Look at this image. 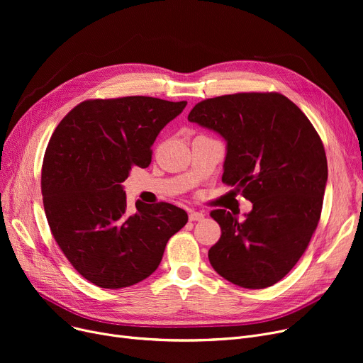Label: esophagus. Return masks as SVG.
Instances as JSON below:
<instances>
[{
  "label": "esophagus",
  "instance_id": "obj_1",
  "mask_svg": "<svg viewBox=\"0 0 363 363\" xmlns=\"http://www.w3.org/2000/svg\"><path fill=\"white\" fill-rule=\"evenodd\" d=\"M204 216H206V215H204L203 212H191V213L188 215V218H189V220H191V222H193V220H203Z\"/></svg>",
  "mask_w": 363,
  "mask_h": 363
}]
</instances>
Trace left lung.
Masks as SVG:
<instances>
[{
	"label": "left lung",
	"mask_w": 363,
	"mask_h": 363,
	"mask_svg": "<svg viewBox=\"0 0 363 363\" xmlns=\"http://www.w3.org/2000/svg\"><path fill=\"white\" fill-rule=\"evenodd\" d=\"M188 121L226 141L222 182L253 203L242 220L223 208L211 213L222 235L208 260L240 287H271L298 262L320 218L328 164L318 132L278 92L208 99Z\"/></svg>",
	"instance_id": "left-lung-1"
}]
</instances>
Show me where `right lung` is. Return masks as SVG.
Instances as JSON below:
<instances>
[{
  "label": "right lung",
  "mask_w": 363,
  "mask_h": 363,
  "mask_svg": "<svg viewBox=\"0 0 363 363\" xmlns=\"http://www.w3.org/2000/svg\"><path fill=\"white\" fill-rule=\"evenodd\" d=\"M186 101L152 97L88 100L55 128L43 163V201L62 252L85 279L123 289L155 272L169 238L188 222L182 208L137 201L125 179L151 163V145Z\"/></svg>",
  "instance_id": "obj_1"
}]
</instances>
